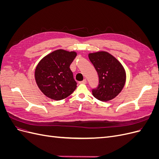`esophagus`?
<instances>
[{
  "label": "esophagus",
  "instance_id": "esophagus-1",
  "mask_svg": "<svg viewBox=\"0 0 159 159\" xmlns=\"http://www.w3.org/2000/svg\"><path fill=\"white\" fill-rule=\"evenodd\" d=\"M79 83H80V84H85L86 83H87V80H86V79H84L83 81H80Z\"/></svg>",
  "mask_w": 159,
  "mask_h": 159
}]
</instances>
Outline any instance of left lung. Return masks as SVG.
<instances>
[{
    "mask_svg": "<svg viewBox=\"0 0 159 159\" xmlns=\"http://www.w3.org/2000/svg\"><path fill=\"white\" fill-rule=\"evenodd\" d=\"M88 57L99 77V85L92 89L93 95L102 102L113 99L125 84L126 73L123 66L107 52L90 53Z\"/></svg>",
    "mask_w": 159,
    "mask_h": 159,
    "instance_id": "1",
    "label": "left lung"
}]
</instances>
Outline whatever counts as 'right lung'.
Returning <instances> with one entry per match:
<instances>
[{"label":"right lung","instance_id":"add662e5","mask_svg":"<svg viewBox=\"0 0 159 159\" xmlns=\"http://www.w3.org/2000/svg\"><path fill=\"white\" fill-rule=\"evenodd\" d=\"M76 56L75 52L60 49L48 54L38 64L34 74L36 82L48 98L61 100L76 89L77 83L70 68Z\"/></svg>","mask_w":159,"mask_h":159}]
</instances>
